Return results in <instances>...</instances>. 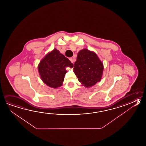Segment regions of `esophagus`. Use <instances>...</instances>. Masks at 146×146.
<instances>
[{
    "label": "esophagus",
    "mask_w": 146,
    "mask_h": 146,
    "mask_svg": "<svg viewBox=\"0 0 146 146\" xmlns=\"http://www.w3.org/2000/svg\"><path fill=\"white\" fill-rule=\"evenodd\" d=\"M70 60L71 61V62L72 63H74V62L75 61V59L73 58H70Z\"/></svg>",
    "instance_id": "esophagus-1"
}]
</instances>
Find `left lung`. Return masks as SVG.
Here are the masks:
<instances>
[{"label": "left lung", "instance_id": "obj_1", "mask_svg": "<svg viewBox=\"0 0 146 146\" xmlns=\"http://www.w3.org/2000/svg\"><path fill=\"white\" fill-rule=\"evenodd\" d=\"M103 65L98 56L87 49L80 50L75 62L74 72L79 82L90 87L100 81Z\"/></svg>", "mask_w": 146, "mask_h": 146}]
</instances>
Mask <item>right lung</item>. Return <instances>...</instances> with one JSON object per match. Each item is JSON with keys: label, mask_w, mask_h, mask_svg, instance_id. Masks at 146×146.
Listing matches in <instances>:
<instances>
[{"label": "right lung", "mask_w": 146, "mask_h": 146, "mask_svg": "<svg viewBox=\"0 0 146 146\" xmlns=\"http://www.w3.org/2000/svg\"><path fill=\"white\" fill-rule=\"evenodd\" d=\"M73 64L56 49L47 54L38 66L42 81L50 87L56 88L62 85L66 73V67L72 68Z\"/></svg>", "instance_id": "add662e5"}]
</instances>
